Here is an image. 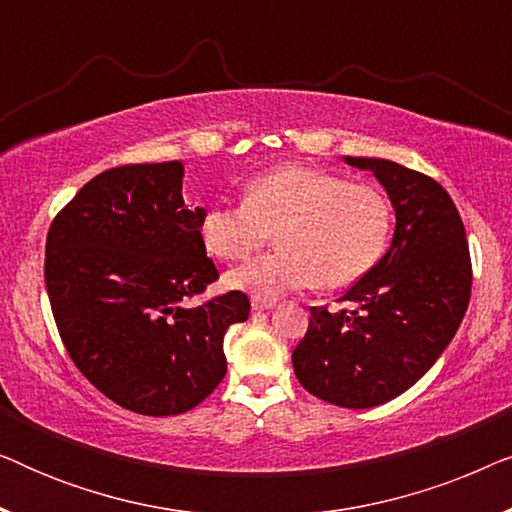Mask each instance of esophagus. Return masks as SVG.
I'll use <instances>...</instances> for the list:
<instances>
[{
  "instance_id": "1",
  "label": "esophagus",
  "mask_w": 512,
  "mask_h": 512,
  "mask_svg": "<svg viewBox=\"0 0 512 512\" xmlns=\"http://www.w3.org/2000/svg\"><path fill=\"white\" fill-rule=\"evenodd\" d=\"M272 307H275V300H258V298L251 300V310L254 312H265V310H272Z\"/></svg>"
}]
</instances>
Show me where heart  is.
Here are the masks:
<instances>
[{
  "label": "heart",
  "instance_id": "heart-1",
  "mask_svg": "<svg viewBox=\"0 0 512 512\" xmlns=\"http://www.w3.org/2000/svg\"><path fill=\"white\" fill-rule=\"evenodd\" d=\"M389 202L375 186L307 165L277 167L251 179L244 202H214L200 219L209 256L237 261L277 237L279 251L233 268L226 286L258 300L317 284L342 289L380 261Z\"/></svg>",
  "mask_w": 512,
  "mask_h": 512
}]
</instances>
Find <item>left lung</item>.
<instances>
[{"label": "left lung", "instance_id": "obj_1", "mask_svg": "<svg viewBox=\"0 0 512 512\" xmlns=\"http://www.w3.org/2000/svg\"><path fill=\"white\" fill-rule=\"evenodd\" d=\"M373 172L396 228L380 261L340 300L354 310L310 307L293 349V373L321 401L375 408L408 391L450 345L471 298L466 230L443 186L382 158H342Z\"/></svg>", "mask_w": 512, "mask_h": 512}]
</instances>
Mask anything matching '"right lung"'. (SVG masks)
I'll return each mask as SVG.
<instances>
[{
  "label": "right lung",
  "mask_w": 512,
  "mask_h": 512,
  "mask_svg": "<svg viewBox=\"0 0 512 512\" xmlns=\"http://www.w3.org/2000/svg\"><path fill=\"white\" fill-rule=\"evenodd\" d=\"M179 160L90 179L46 237V291L76 368L104 396L149 417L181 415L226 377L223 338L249 319L230 291L184 303L219 272L200 240L205 207L184 205Z\"/></svg>",
  "instance_id": "obj_1"
}]
</instances>
